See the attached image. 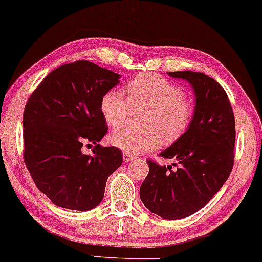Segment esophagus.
I'll return each instance as SVG.
<instances>
[{"label": "esophagus", "mask_w": 262, "mask_h": 262, "mask_svg": "<svg viewBox=\"0 0 262 262\" xmlns=\"http://www.w3.org/2000/svg\"><path fill=\"white\" fill-rule=\"evenodd\" d=\"M134 158H135V157L132 156V155H130V154H127V152H124V154H123V160H124V162H125V163L131 162V160L134 159Z\"/></svg>", "instance_id": "34e87169"}]
</instances>
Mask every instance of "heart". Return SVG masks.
Returning <instances> with one entry per match:
<instances>
[{
  "label": "heart",
  "instance_id": "heart-1",
  "mask_svg": "<svg viewBox=\"0 0 262 262\" xmlns=\"http://www.w3.org/2000/svg\"><path fill=\"white\" fill-rule=\"evenodd\" d=\"M128 100L118 89H110L100 99V112L111 127L126 123L131 108L145 111L142 130L119 128L110 135V143L130 155L156 150L160 144L180 138L190 126L194 108L182 88L156 74H140L127 84Z\"/></svg>",
  "mask_w": 262,
  "mask_h": 262
}]
</instances>
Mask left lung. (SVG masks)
Returning <instances> with one entry per match:
<instances>
[{
	"instance_id": "8db88e82",
	"label": "left lung",
	"mask_w": 262,
	"mask_h": 262,
	"mask_svg": "<svg viewBox=\"0 0 262 262\" xmlns=\"http://www.w3.org/2000/svg\"><path fill=\"white\" fill-rule=\"evenodd\" d=\"M187 80L195 106L186 132L160 157L177 159L172 166L147 160L150 171L140 186L148 211L164 219H182L198 212L218 192L234 163L235 120L224 88L203 72H167Z\"/></svg>"
}]
</instances>
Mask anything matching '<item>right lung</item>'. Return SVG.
Instances as JSON below:
<instances>
[{
    "instance_id": "right-lung-1",
    "label": "right lung",
    "mask_w": 262,
    "mask_h": 262,
    "mask_svg": "<svg viewBox=\"0 0 262 262\" xmlns=\"http://www.w3.org/2000/svg\"><path fill=\"white\" fill-rule=\"evenodd\" d=\"M120 75L89 61L51 71L28 99L23 158L36 186L56 206L89 211L102 201L108 176L123 163L119 148L98 144L107 132L100 99ZM95 144L92 156L82 144ZM90 145V144H89Z\"/></svg>"
}]
</instances>
